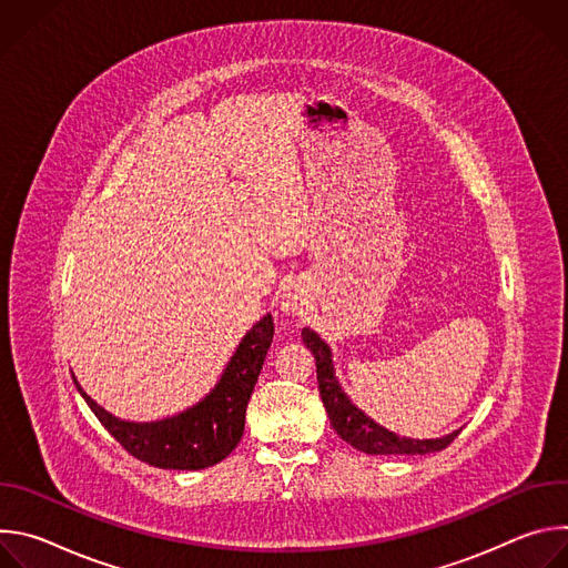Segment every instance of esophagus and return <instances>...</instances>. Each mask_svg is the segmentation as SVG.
Listing matches in <instances>:
<instances>
[{"label":"esophagus","instance_id":"esophagus-1","mask_svg":"<svg viewBox=\"0 0 568 568\" xmlns=\"http://www.w3.org/2000/svg\"><path fill=\"white\" fill-rule=\"evenodd\" d=\"M301 307H303V303H301V298L298 296H292V294H287L285 298H283V310L285 312H301Z\"/></svg>","mask_w":568,"mask_h":568}]
</instances>
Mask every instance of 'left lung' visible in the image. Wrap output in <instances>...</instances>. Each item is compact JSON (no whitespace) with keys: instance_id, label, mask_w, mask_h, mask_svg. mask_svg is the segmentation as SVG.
Listing matches in <instances>:
<instances>
[{"instance_id":"obj_1","label":"left lung","mask_w":568,"mask_h":568,"mask_svg":"<svg viewBox=\"0 0 568 568\" xmlns=\"http://www.w3.org/2000/svg\"><path fill=\"white\" fill-rule=\"evenodd\" d=\"M301 337H303V344L314 355L318 393L323 399V407H326V414L331 418V425L342 436V440H346L355 449H359L364 454H384V456L386 454H412V456L414 454H434V452L445 449L460 434V429H458L443 438L416 440V438H402V436L379 427L362 409L355 407L351 397L339 386L335 368H333L331 346L310 328H303Z\"/></svg>"}]
</instances>
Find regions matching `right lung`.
Returning <instances> with one entry per match:
<instances>
[{
	"label": "right lung",
	"mask_w": 568,
	"mask_h": 568,
	"mask_svg": "<svg viewBox=\"0 0 568 568\" xmlns=\"http://www.w3.org/2000/svg\"><path fill=\"white\" fill-rule=\"evenodd\" d=\"M274 339V318L265 314L242 337L215 388L191 409L156 423H128L112 414L80 388L88 407L116 443L134 458L161 469H204L224 460L245 432V414L263 362Z\"/></svg>",
	"instance_id": "1"
}]
</instances>
